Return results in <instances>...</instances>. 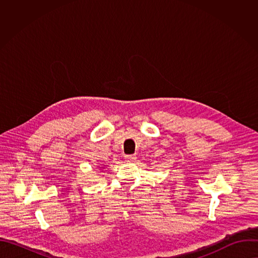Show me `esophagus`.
I'll use <instances>...</instances> for the list:
<instances>
[{
	"label": "esophagus",
	"mask_w": 258,
	"mask_h": 258,
	"mask_svg": "<svg viewBox=\"0 0 258 258\" xmlns=\"http://www.w3.org/2000/svg\"><path fill=\"white\" fill-rule=\"evenodd\" d=\"M137 157L135 155H126L125 156V160L126 161H132V160H135Z\"/></svg>",
	"instance_id": "1"
}]
</instances>
